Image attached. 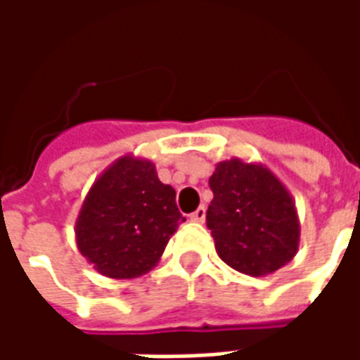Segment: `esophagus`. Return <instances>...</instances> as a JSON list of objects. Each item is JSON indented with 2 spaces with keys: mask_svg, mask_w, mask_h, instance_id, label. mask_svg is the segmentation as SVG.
I'll list each match as a JSON object with an SVG mask.
<instances>
[{
  "mask_svg": "<svg viewBox=\"0 0 360 360\" xmlns=\"http://www.w3.org/2000/svg\"><path fill=\"white\" fill-rule=\"evenodd\" d=\"M188 218L193 219V221H204V218H206V208H204V206H198Z\"/></svg>",
  "mask_w": 360,
  "mask_h": 360,
  "instance_id": "esophagus-1",
  "label": "esophagus"
}]
</instances>
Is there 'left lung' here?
<instances>
[{
    "instance_id": "1",
    "label": "left lung",
    "mask_w": 360,
    "mask_h": 360,
    "mask_svg": "<svg viewBox=\"0 0 360 360\" xmlns=\"http://www.w3.org/2000/svg\"><path fill=\"white\" fill-rule=\"evenodd\" d=\"M206 226L218 257L233 270L262 278L291 262L301 221L291 193L264 164L231 158L216 164Z\"/></svg>"
}]
</instances>
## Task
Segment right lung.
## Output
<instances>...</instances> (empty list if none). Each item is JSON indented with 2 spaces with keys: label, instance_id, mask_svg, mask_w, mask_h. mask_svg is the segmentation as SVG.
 Listing matches in <instances>:
<instances>
[{
  "label": "right lung",
  "instance_id": "right-lung-1",
  "mask_svg": "<svg viewBox=\"0 0 360 360\" xmlns=\"http://www.w3.org/2000/svg\"><path fill=\"white\" fill-rule=\"evenodd\" d=\"M181 221L175 188L158 179L156 165L125 154L92 183L75 221V239L98 274L133 279L160 262Z\"/></svg>",
  "mask_w": 360,
  "mask_h": 360
}]
</instances>
